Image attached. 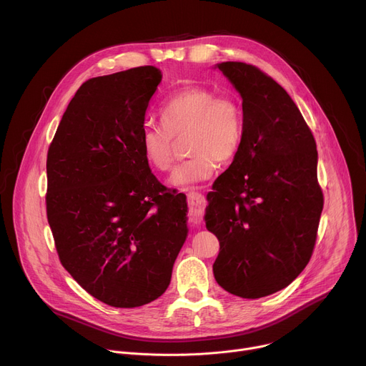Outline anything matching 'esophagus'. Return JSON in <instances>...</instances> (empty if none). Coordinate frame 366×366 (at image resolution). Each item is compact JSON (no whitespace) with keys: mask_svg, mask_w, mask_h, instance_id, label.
I'll use <instances>...</instances> for the list:
<instances>
[{"mask_svg":"<svg viewBox=\"0 0 366 366\" xmlns=\"http://www.w3.org/2000/svg\"><path fill=\"white\" fill-rule=\"evenodd\" d=\"M188 198V210L191 220H199L204 214V207H205V198L199 192L191 191L187 194Z\"/></svg>","mask_w":366,"mask_h":366,"instance_id":"obj_1","label":"esophagus"}]
</instances>
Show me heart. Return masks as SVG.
<instances>
[{"instance_id": "b5f03b06", "label": "heart", "mask_w": 366, "mask_h": 366, "mask_svg": "<svg viewBox=\"0 0 366 366\" xmlns=\"http://www.w3.org/2000/svg\"><path fill=\"white\" fill-rule=\"evenodd\" d=\"M162 124H144L139 146L147 165L165 172L174 162V137L187 136L191 156L169 177V184L191 187L212 178L219 162L233 161L243 142V113L232 94L189 86L169 97L159 110Z\"/></svg>"}]
</instances>
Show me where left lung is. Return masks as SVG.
Masks as SVG:
<instances>
[{"instance_id": "8db88e82", "label": "left lung", "mask_w": 366, "mask_h": 366, "mask_svg": "<svg viewBox=\"0 0 366 366\" xmlns=\"http://www.w3.org/2000/svg\"><path fill=\"white\" fill-rule=\"evenodd\" d=\"M217 68L242 97L243 142L207 195L205 226L220 242L217 284L253 300L290 285L312 254L323 210L317 149L278 82L243 62Z\"/></svg>"}]
</instances>
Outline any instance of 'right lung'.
<instances>
[{
    "label": "right lung",
    "instance_id": "right-lung-1",
    "mask_svg": "<svg viewBox=\"0 0 366 366\" xmlns=\"http://www.w3.org/2000/svg\"><path fill=\"white\" fill-rule=\"evenodd\" d=\"M162 81L139 66L84 82L47 152L46 213L61 264L92 297L133 308L161 297L187 239V201L139 146Z\"/></svg>",
    "mask_w": 366,
    "mask_h": 366
}]
</instances>
